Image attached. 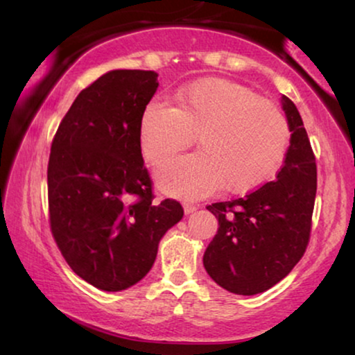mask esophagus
I'll return each instance as SVG.
<instances>
[{"label":"esophagus","mask_w":355,"mask_h":355,"mask_svg":"<svg viewBox=\"0 0 355 355\" xmlns=\"http://www.w3.org/2000/svg\"><path fill=\"white\" fill-rule=\"evenodd\" d=\"M196 210L197 207L192 205V203H184V213H186V215H191V213H193Z\"/></svg>","instance_id":"34e87169"}]
</instances>
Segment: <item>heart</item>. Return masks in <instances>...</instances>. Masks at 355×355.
<instances>
[{
	"mask_svg": "<svg viewBox=\"0 0 355 355\" xmlns=\"http://www.w3.org/2000/svg\"><path fill=\"white\" fill-rule=\"evenodd\" d=\"M178 106L153 98L142 111L144 158L157 164L197 135L200 152L169 158L155 173L158 187L179 198H202L218 187L249 192L278 171L291 130L278 106L225 79H200L176 94Z\"/></svg>",
	"mask_w": 355,
	"mask_h": 355,
	"instance_id": "1",
	"label": "heart"
}]
</instances>
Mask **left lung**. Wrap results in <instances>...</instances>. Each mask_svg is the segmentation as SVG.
I'll use <instances>...</instances> for the list:
<instances>
[{
  "mask_svg": "<svg viewBox=\"0 0 355 355\" xmlns=\"http://www.w3.org/2000/svg\"><path fill=\"white\" fill-rule=\"evenodd\" d=\"M291 140L273 181L249 196L208 205L218 231L203 266L223 289L254 295L273 288L302 259L317 193V164L297 108L281 96Z\"/></svg>",
  "mask_w": 355,
  "mask_h": 355,
  "instance_id": "obj_1",
  "label": "left lung"
}]
</instances>
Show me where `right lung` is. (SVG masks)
<instances>
[{
	"label": "right lung",
	"mask_w": 355,
	"mask_h": 355,
	"mask_svg": "<svg viewBox=\"0 0 355 355\" xmlns=\"http://www.w3.org/2000/svg\"><path fill=\"white\" fill-rule=\"evenodd\" d=\"M158 89L155 71L114 69L77 95L48 162L50 225L72 271L108 293L152 270L158 244L181 221L176 200L153 203L139 123Z\"/></svg>",
	"instance_id": "obj_1"
}]
</instances>
